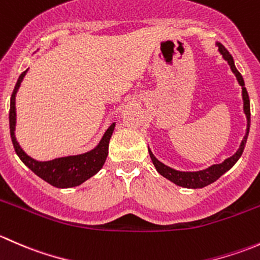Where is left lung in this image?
I'll use <instances>...</instances> for the list:
<instances>
[{
    "mask_svg": "<svg viewBox=\"0 0 260 260\" xmlns=\"http://www.w3.org/2000/svg\"><path fill=\"white\" fill-rule=\"evenodd\" d=\"M217 48H219L220 54L222 55L225 60L228 61V64L230 65V69L233 70V73L235 74L237 77L238 81L239 84L242 85V90H243V101H244V113L246 115V119H248V128H246V133L244 136V140L240 145L239 149L237 151V153L234 156L229 157V158L225 159L222 164L219 165H214V166L209 167V169L203 170V171H196V172H182V171H177V170L171 169V167L166 166L164 165L162 162H159L156 157L153 156L151 151H149V157H151L152 162H153L154 167L156 170L158 171L159 175H162L164 177L169 179L170 181H172L176 185L182 186V187H187V188H201V187H205V186L210 185V183L214 182L219 179L221 175H224L228 170L232 169L233 166L235 165V162L240 158L242 156L243 151H244V147H245L246 143V138H248L249 135V127H250V103H249V95H248V91H246L245 85H244V79L238 69L235 68L234 65V60H233V56L230 55V52L225 49V46L222 44L217 43L216 44Z\"/></svg>",
    "mask_w": 260,
    "mask_h": 260,
    "instance_id": "left-lung-1",
    "label": "left lung"
}]
</instances>
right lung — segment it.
I'll list each match as a JSON object with an SVG mask.
<instances>
[{
  "instance_id": "right-lung-1",
  "label": "right lung",
  "mask_w": 260,
  "mask_h": 260,
  "mask_svg": "<svg viewBox=\"0 0 260 260\" xmlns=\"http://www.w3.org/2000/svg\"><path fill=\"white\" fill-rule=\"evenodd\" d=\"M26 73H27V70H25L20 75V78H18L14 91H12L11 103H10V133H11V140L15 151H16L17 156L20 157L21 161L34 174H36L44 181L49 182L50 185L59 188H69L74 187V186H79L84 181L94 176L103 167L107 156H108L109 140H111L112 133L114 131L115 123H112L111 127L107 129V132L104 133L103 138L99 142V145L94 149H91V151L86 152V153L77 154V156L60 157V158H55L51 159V161L44 162L31 158L30 156H27L22 151V148L17 143L16 137H15V125H16L15 96H16L18 86H20L21 81H22Z\"/></svg>"
}]
</instances>
